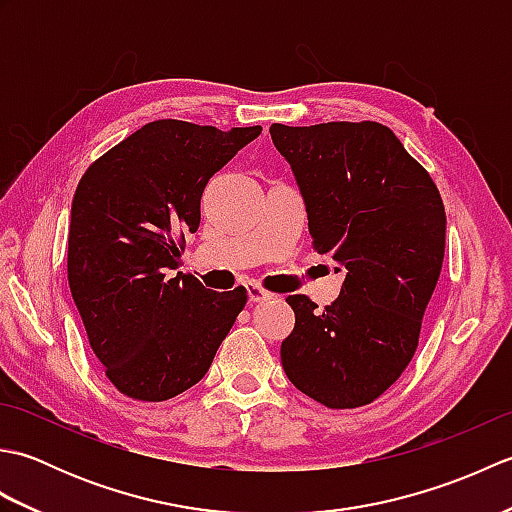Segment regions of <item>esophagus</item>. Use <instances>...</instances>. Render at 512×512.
Segmentation results:
<instances>
[{"instance_id":"34e87169","label":"esophagus","mask_w":512,"mask_h":512,"mask_svg":"<svg viewBox=\"0 0 512 512\" xmlns=\"http://www.w3.org/2000/svg\"><path fill=\"white\" fill-rule=\"evenodd\" d=\"M246 290H248V301L250 303H262V301H268L270 297V292H266L264 288H259L257 284H246Z\"/></svg>"}]
</instances>
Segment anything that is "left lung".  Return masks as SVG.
<instances>
[{
	"label": "left lung",
	"instance_id": "obj_1",
	"mask_svg": "<svg viewBox=\"0 0 512 512\" xmlns=\"http://www.w3.org/2000/svg\"><path fill=\"white\" fill-rule=\"evenodd\" d=\"M270 138L295 176L314 248L345 273L341 295L323 312L303 295L286 299L295 330L281 343V365L325 407L367 405L396 383L418 347L444 259L442 198L378 123H275Z\"/></svg>",
	"mask_w": 512,
	"mask_h": 512
}]
</instances>
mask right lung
Returning <instances> with one entry per match:
<instances>
[{"mask_svg": "<svg viewBox=\"0 0 512 512\" xmlns=\"http://www.w3.org/2000/svg\"><path fill=\"white\" fill-rule=\"evenodd\" d=\"M262 127L154 121L101 156L76 187L68 281L96 358L118 391L160 402L200 383L246 306L180 266L202 191Z\"/></svg>", "mask_w": 512, "mask_h": 512, "instance_id": "1", "label": "right lung"}]
</instances>
